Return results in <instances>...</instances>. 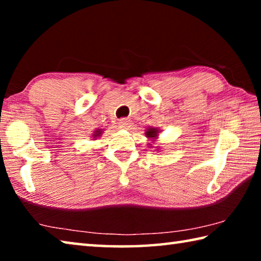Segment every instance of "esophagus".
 I'll return each instance as SVG.
<instances>
[{"label":"esophagus","instance_id":"esophagus-1","mask_svg":"<svg viewBox=\"0 0 261 261\" xmlns=\"http://www.w3.org/2000/svg\"><path fill=\"white\" fill-rule=\"evenodd\" d=\"M118 124H120L121 129L127 130V129H130V126H131V121L129 120V118H122V120H120V122H118Z\"/></svg>","mask_w":261,"mask_h":261}]
</instances>
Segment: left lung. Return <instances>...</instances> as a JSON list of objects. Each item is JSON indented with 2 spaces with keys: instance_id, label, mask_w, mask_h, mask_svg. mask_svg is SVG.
I'll return each instance as SVG.
<instances>
[{
  "instance_id": "1",
  "label": "left lung",
  "mask_w": 261,
  "mask_h": 261,
  "mask_svg": "<svg viewBox=\"0 0 261 261\" xmlns=\"http://www.w3.org/2000/svg\"><path fill=\"white\" fill-rule=\"evenodd\" d=\"M145 135H146L148 139H152L153 141H155V139L158 138V136H159V129H158V127H148L146 132H145ZM149 145H152V144H149Z\"/></svg>"
}]
</instances>
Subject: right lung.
Here are the masks:
<instances>
[{"label":"right lung","mask_w":261,"mask_h":261,"mask_svg":"<svg viewBox=\"0 0 261 261\" xmlns=\"http://www.w3.org/2000/svg\"><path fill=\"white\" fill-rule=\"evenodd\" d=\"M101 134H102V130H101V129H96V130L94 131V134L92 135V136H93V139L98 138V137H100V136H101Z\"/></svg>","instance_id":"obj_1"}]
</instances>
